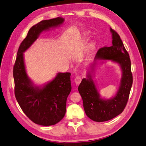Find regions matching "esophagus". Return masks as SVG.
<instances>
[{
	"mask_svg": "<svg viewBox=\"0 0 146 146\" xmlns=\"http://www.w3.org/2000/svg\"><path fill=\"white\" fill-rule=\"evenodd\" d=\"M75 83H76V85H79L82 82V76H77L74 80Z\"/></svg>",
	"mask_w": 146,
	"mask_h": 146,
	"instance_id": "obj_1",
	"label": "esophagus"
}]
</instances>
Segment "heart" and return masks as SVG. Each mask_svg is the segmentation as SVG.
<instances>
[{"label":"heart","instance_id":"1","mask_svg":"<svg viewBox=\"0 0 146 146\" xmlns=\"http://www.w3.org/2000/svg\"><path fill=\"white\" fill-rule=\"evenodd\" d=\"M94 48H95V44L94 43H92L90 45V50L91 51H93L94 49Z\"/></svg>","mask_w":146,"mask_h":146}]
</instances>
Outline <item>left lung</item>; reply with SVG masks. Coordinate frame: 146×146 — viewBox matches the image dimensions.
<instances>
[{"label": "left lung", "instance_id": "obj_1", "mask_svg": "<svg viewBox=\"0 0 146 146\" xmlns=\"http://www.w3.org/2000/svg\"><path fill=\"white\" fill-rule=\"evenodd\" d=\"M110 31L112 33V46L100 48L97 52L94 60H111L120 65L122 76L116 94L108 100L100 98L90 72H88L87 78L82 79L78 88L86 114L96 122L109 121L123 111L129 100L133 83L129 53L118 33L111 28H110Z\"/></svg>", "mask_w": 146, "mask_h": 146}]
</instances>
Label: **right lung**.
Instances as JSON below:
<instances>
[{
    "instance_id": "obj_1",
    "label": "right lung",
    "mask_w": 146,
    "mask_h": 146,
    "mask_svg": "<svg viewBox=\"0 0 146 146\" xmlns=\"http://www.w3.org/2000/svg\"><path fill=\"white\" fill-rule=\"evenodd\" d=\"M64 21L58 17L42 21L33 25L21 44L13 67L16 99L25 115L38 125H55L64 117L66 100L72 88L70 73L59 72L54 80L44 86H35L26 72L24 52L42 32L62 24Z\"/></svg>"
}]
</instances>
